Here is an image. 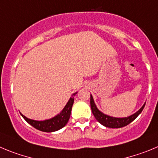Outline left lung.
Returning <instances> with one entry per match:
<instances>
[{
	"label": "left lung",
	"mask_w": 158,
	"mask_h": 158,
	"mask_svg": "<svg viewBox=\"0 0 158 158\" xmlns=\"http://www.w3.org/2000/svg\"><path fill=\"white\" fill-rule=\"evenodd\" d=\"M145 105H143V107L138 111L137 113H134L131 116H128V117H124V118H116V117H112V116H107L102 113V112L98 109V108L95 106L94 102L93 100V97L90 95V107H91L92 113H93L94 116L96 118V120L104 125L105 127H111V128H120V127H123L124 126H127V124L132 122L133 120L139 116L140 113H142L143 109H144Z\"/></svg>",
	"instance_id": "1"
}]
</instances>
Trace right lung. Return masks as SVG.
<instances>
[{"label": "right lung", "mask_w": 158, "mask_h": 158, "mask_svg": "<svg viewBox=\"0 0 158 158\" xmlns=\"http://www.w3.org/2000/svg\"><path fill=\"white\" fill-rule=\"evenodd\" d=\"M76 93L72 94V98H70L69 101L68 102L65 107L64 108L61 113L56 116L55 117L49 119V120H44V121H37V120H31L28 119L26 116L21 114V116L24 118V120H26L28 123L33 126L35 128L38 129L39 131L45 132H52L56 131L61 129L66 125V123L69 121L70 118L71 111H72V105L74 102V95H76Z\"/></svg>", "instance_id": "1"}]
</instances>
